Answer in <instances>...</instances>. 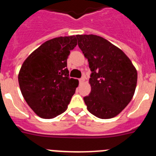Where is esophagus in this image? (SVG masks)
I'll list each match as a JSON object with an SVG mask.
<instances>
[{
    "label": "esophagus",
    "instance_id": "1",
    "mask_svg": "<svg viewBox=\"0 0 156 156\" xmlns=\"http://www.w3.org/2000/svg\"><path fill=\"white\" fill-rule=\"evenodd\" d=\"M79 81H80V83H83L85 81V77L84 76H83V77H81L80 79L79 80Z\"/></svg>",
    "mask_w": 156,
    "mask_h": 156
}]
</instances>
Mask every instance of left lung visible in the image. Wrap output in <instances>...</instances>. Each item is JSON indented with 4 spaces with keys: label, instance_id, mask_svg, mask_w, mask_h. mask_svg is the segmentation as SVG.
Listing matches in <instances>:
<instances>
[{
    "label": "left lung",
    "instance_id": "1",
    "mask_svg": "<svg viewBox=\"0 0 156 156\" xmlns=\"http://www.w3.org/2000/svg\"><path fill=\"white\" fill-rule=\"evenodd\" d=\"M78 46L91 71V90L83 98L87 108L100 119L116 116L131 101L137 73L121 49L97 35H76Z\"/></svg>",
    "mask_w": 156,
    "mask_h": 156
}]
</instances>
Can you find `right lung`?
Masks as SVG:
<instances>
[{"mask_svg":"<svg viewBox=\"0 0 156 156\" xmlns=\"http://www.w3.org/2000/svg\"><path fill=\"white\" fill-rule=\"evenodd\" d=\"M77 44L76 37H56L30 54L19 73L22 94L32 110L43 119L64 112L79 81L69 77L67 58Z\"/></svg>","mask_w":156,"mask_h":156,"instance_id":"add662e5","label":"right lung"}]
</instances>
